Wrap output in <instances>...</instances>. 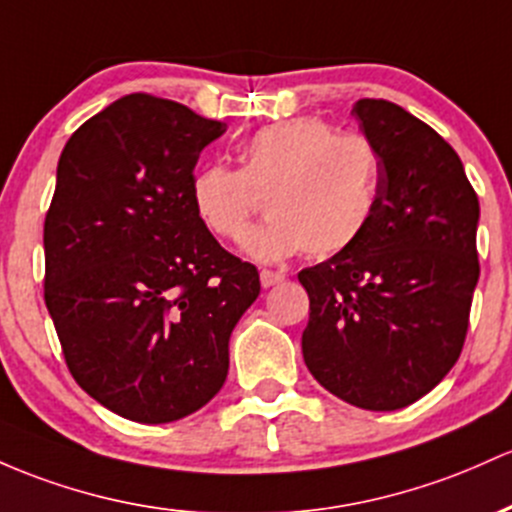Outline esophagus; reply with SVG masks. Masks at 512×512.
Segmentation results:
<instances>
[{"label": "esophagus", "instance_id": "obj_1", "mask_svg": "<svg viewBox=\"0 0 512 512\" xmlns=\"http://www.w3.org/2000/svg\"><path fill=\"white\" fill-rule=\"evenodd\" d=\"M284 279H286L284 274L282 272H274V269H262V272H260V282H262V286H265V289H269V286L282 284Z\"/></svg>", "mask_w": 512, "mask_h": 512}]
</instances>
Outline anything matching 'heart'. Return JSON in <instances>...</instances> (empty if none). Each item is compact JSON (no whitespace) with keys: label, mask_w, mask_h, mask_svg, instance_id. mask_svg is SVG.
<instances>
[{"label":"heart","mask_w":512,"mask_h":512,"mask_svg":"<svg viewBox=\"0 0 512 512\" xmlns=\"http://www.w3.org/2000/svg\"><path fill=\"white\" fill-rule=\"evenodd\" d=\"M379 192L381 160L372 140L316 116L260 128L240 150V170L209 165L192 184L199 216L233 243L245 238L265 199L269 221L247 240L260 260L350 250L367 233Z\"/></svg>","instance_id":"obj_1"}]
</instances>
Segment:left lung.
Listing matches in <instances>:
<instances>
[{"mask_svg":"<svg viewBox=\"0 0 512 512\" xmlns=\"http://www.w3.org/2000/svg\"><path fill=\"white\" fill-rule=\"evenodd\" d=\"M381 160L367 233L299 272L301 350L323 389L364 411H398L454 367L479 282V196L452 145L386 99L352 109Z\"/></svg>","mask_w":512,"mask_h":512,"instance_id":"1","label":"left lung"}]
</instances>
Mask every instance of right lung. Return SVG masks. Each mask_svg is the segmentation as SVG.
<instances>
[{
	"label": "right lung",
	"mask_w": 512,
	"mask_h": 512,
	"mask_svg": "<svg viewBox=\"0 0 512 512\" xmlns=\"http://www.w3.org/2000/svg\"><path fill=\"white\" fill-rule=\"evenodd\" d=\"M223 133L136 92L84 121L60 155L46 306L77 384L136 423H172L221 391L230 333L260 294L257 267L223 250L194 206V167Z\"/></svg>",
	"instance_id": "add662e5"
}]
</instances>
